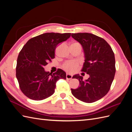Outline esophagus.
<instances>
[{
	"label": "esophagus",
	"instance_id": "1",
	"mask_svg": "<svg viewBox=\"0 0 132 132\" xmlns=\"http://www.w3.org/2000/svg\"><path fill=\"white\" fill-rule=\"evenodd\" d=\"M72 75H71L70 74H67L66 75V78L67 79H71V78H72Z\"/></svg>",
	"mask_w": 132,
	"mask_h": 132
}]
</instances>
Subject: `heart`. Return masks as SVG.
Listing matches in <instances>:
<instances>
[{
	"label": "heart",
	"mask_w": 132,
	"mask_h": 132,
	"mask_svg": "<svg viewBox=\"0 0 132 132\" xmlns=\"http://www.w3.org/2000/svg\"><path fill=\"white\" fill-rule=\"evenodd\" d=\"M78 67V63L76 62H68L64 64L63 68L69 73H73Z\"/></svg>",
	"instance_id": "b5f03b06"
}]
</instances>
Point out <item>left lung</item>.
Masks as SVG:
<instances>
[{
	"label": "left lung",
	"instance_id": "8db88e82",
	"mask_svg": "<svg viewBox=\"0 0 132 132\" xmlns=\"http://www.w3.org/2000/svg\"><path fill=\"white\" fill-rule=\"evenodd\" d=\"M81 44L84 53L85 62L82 71L89 78L83 80L79 74L72 78L79 80L80 86L71 89V93L79 100L92 103L101 99L110 90L116 73L115 58L111 47L104 39L90 33L71 34Z\"/></svg>",
	"mask_w": 132,
	"mask_h": 132
}]
</instances>
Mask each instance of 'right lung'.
<instances>
[{
  "label": "right lung",
  "instance_id": "obj_1",
  "mask_svg": "<svg viewBox=\"0 0 132 132\" xmlns=\"http://www.w3.org/2000/svg\"><path fill=\"white\" fill-rule=\"evenodd\" d=\"M70 33H45L29 39L20 52L16 76L22 93L34 100H42L54 93L56 82L66 79L64 71L59 69L53 74L44 66L55 58L54 51L59 44L70 37Z\"/></svg>",
  "mask_w": 132,
  "mask_h": 132
}]
</instances>
